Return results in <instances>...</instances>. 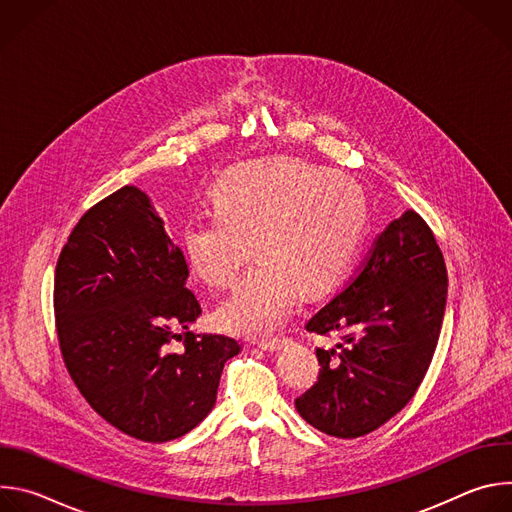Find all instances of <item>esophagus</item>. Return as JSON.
Returning a JSON list of instances; mask_svg holds the SVG:
<instances>
[{
  "label": "esophagus",
  "instance_id": "1",
  "mask_svg": "<svg viewBox=\"0 0 512 512\" xmlns=\"http://www.w3.org/2000/svg\"><path fill=\"white\" fill-rule=\"evenodd\" d=\"M259 348L267 350V352H275V350H281L285 344H287V338H273V340H259L257 342Z\"/></svg>",
  "mask_w": 512,
  "mask_h": 512
}]
</instances>
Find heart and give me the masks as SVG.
Here are the masks:
<instances>
[{
	"label": "heart",
	"instance_id": "heart-1",
	"mask_svg": "<svg viewBox=\"0 0 512 512\" xmlns=\"http://www.w3.org/2000/svg\"><path fill=\"white\" fill-rule=\"evenodd\" d=\"M369 221V204L350 176L296 158H263L231 168L212 188V212L190 216L182 247L212 287L237 281L252 241L255 265L216 322L241 336H269L296 304L352 265Z\"/></svg>",
	"mask_w": 512,
	"mask_h": 512
}]
</instances>
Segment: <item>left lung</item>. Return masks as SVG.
<instances>
[{"mask_svg": "<svg viewBox=\"0 0 512 512\" xmlns=\"http://www.w3.org/2000/svg\"><path fill=\"white\" fill-rule=\"evenodd\" d=\"M448 271L431 229L405 210L306 330L340 340L316 348L318 381L296 399L316 429L350 440L397 415L421 385L440 338Z\"/></svg>", "mask_w": 512, "mask_h": 512, "instance_id": "8db88e82", "label": "left lung"}]
</instances>
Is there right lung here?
Wrapping results in <instances>:
<instances>
[{"label": "right lung", "instance_id": "1", "mask_svg": "<svg viewBox=\"0 0 512 512\" xmlns=\"http://www.w3.org/2000/svg\"><path fill=\"white\" fill-rule=\"evenodd\" d=\"M188 265L150 196L123 186L89 208L60 251L54 314L62 358L87 403L113 427L162 444L214 407L235 338L194 334L202 314ZM182 351H172L173 340Z\"/></svg>", "mask_w": 512, "mask_h": 512}]
</instances>
